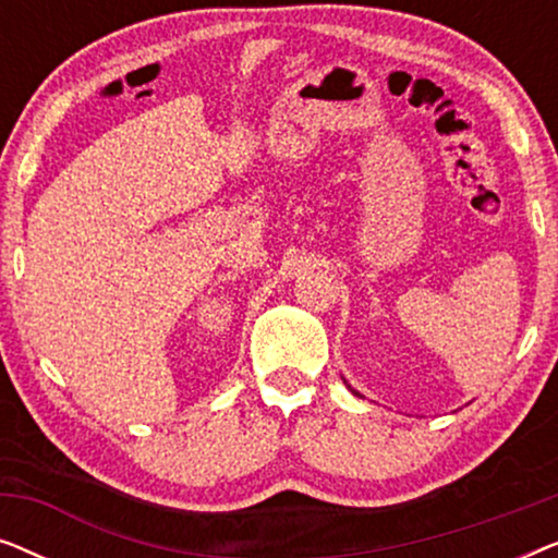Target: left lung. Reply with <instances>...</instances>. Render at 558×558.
<instances>
[{
	"label": "left lung",
	"instance_id": "1",
	"mask_svg": "<svg viewBox=\"0 0 558 558\" xmlns=\"http://www.w3.org/2000/svg\"><path fill=\"white\" fill-rule=\"evenodd\" d=\"M348 388H350V386H348ZM350 391H353V393H355V396H361V393H357V391H355V388H350Z\"/></svg>",
	"mask_w": 558,
	"mask_h": 558
}]
</instances>
